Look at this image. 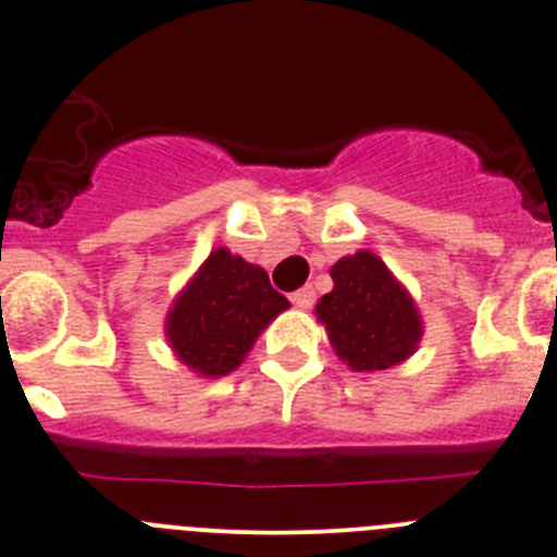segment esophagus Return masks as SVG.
<instances>
[{"label": "esophagus", "instance_id": "esophagus-1", "mask_svg": "<svg viewBox=\"0 0 557 557\" xmlns=\"http://www.w3.org/2000/svg\"><path fill=\"white\" fill-rule=\"evenodd\" d=\"M290 301H294L296 307H301V310H310L314 305V288L312 285H305V288H299L294 296H290Z\"/></svg>", "mask_w": 557, "mask_h": 557}]
</instances>
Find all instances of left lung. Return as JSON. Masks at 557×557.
<instances>
[{
    "instance_id": "8db88e82",
    "label": "left lung",
    "mask_w": 557,
    "mask_h": 557,
    "mask_svg": "<svg viewBox=\"0 0 557 557\" xmlns=\"http://www.w3.org/2000/svg\"><path fill=\"white\" fill-rule=\"evenodd\" d=\"M334 290L314 312L331 347L352 372H383L407 361L420 345L423 320L412 296L374 252L358 250L331 267Z\"/></svg>"
}]
</instances>
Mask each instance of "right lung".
<instances>
[{
  "mask_svg": "<svg viewBox=\"0 0 557 557\" xmlns=\"http://www.w3.org/2000/svg\"><path fill=\"white\" fill-rule=\"evenodd\" d=\"M288 307L261 267L218 247L180 290L164 331L174 356L190 372L223 377L245 361L258 334Z\"/></svg>",
  "mask_w": 557,
  "mask_h": 557,
  "instance_id": "right-lung-1",
  "label": "right lung"
}]
</instances>
